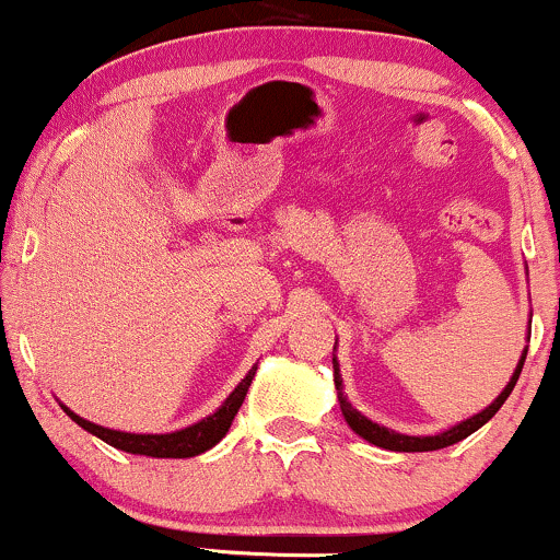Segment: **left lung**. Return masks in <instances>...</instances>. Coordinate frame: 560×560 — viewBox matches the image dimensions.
<instances>
[{"label": "left lung", "instance_id": "obj_1", "mask_svg": "<svg viewBox=\"0 0 560 560\" xmlns=\"http://www.w3.org/2000/svg\"><path fill=\"white\" fill-rule=\"evenodd\" d=\"M524 361H526V348H524V353H521L518 366H515L513 377H510L505 390H502L487 409H481L478 415L457 422V425H452L450 430H444V433H439V435H404V433H396V430L372 422L370 417H364L361 411H355L353 407H350L346 393H342V377H340V370H337V359H331V364H335V388H337V401H340L342 417H346L348 425L353 428L361 439L370 441V444H374V446H380V450H390V452H435V450H444V446H452V444H457V441L468 439V435L476 433L478 428L487 425L491 417L500 411L502 404L508 401L510 393H513L515 383H518V374H521V370H524Z\"/></svg>", "mask_w": 560, "mask_h": 560}]
</instances>
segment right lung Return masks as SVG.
<instances>
[{
    "label": "right lung",
    "instance_id": "add662e5",
    "mask_svg": "<svg viewBox=\"0 0 560 560\" xmlns=\"http://www.w3.org/2000/svg\"><path fill=\"white\" fill-rule=\"evenodd\" d=\"M257 366H252L247 377L233 388V393L225 398L223 407L218 411H212V415L205 417V420L194 422V425L175 430V433H125V430H110V428L95 425V422L84 420V417H79L77 411H71L69 407H63V411L73 422H77L79 428H84L88 433L97 435V439L106 441V444L114 446V450L130 452V454H145V457H175V459L196 457V454L212 450V446L229 433L233 417H236L238 407L244 404V396H247Z\"/></svg>",
    "mask_w": 560,
    "mask_h": 560
}]
</instances>
